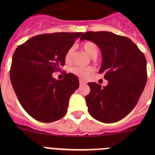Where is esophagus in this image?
Returning <instances> with one entry per match:
<instances>
[{"instance_id":"obj_1","label":"esophagus","mask_w":155,"mask_h":155,"mask_svg":"<svg viewBox=\"0 0 155 155\" xmlns=\"http://www.w3.org/2000/svg\"><path fill=\"white\" fill-rule=\"evenodd\" d=\"M79 83H80L81 85H83V84H86V81H84L81 80V79H80L79 80Z\"/></svg>"}]
</instances>
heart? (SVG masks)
<instances>
[{"instance_id": "1", "label": "heart", "mask_w": 155, "mask_h": 155, "mask_svg": "<svg viewBox=\"0 0 155 155\" xmlns=\"http://www.w3.org/2000/svg\"><path fill=\"white\" fill-rule=\"evenodd\" d=\"M83 50L86 52L91 57H97L98 53V47L94 42L91 41H86L81 44ZM72 54H73V49L70 48L67 51L65 54V61L67 63H69L72 58ZM94 71V68L92 67H87V68H79V67H75L71 69V72L75 74L76 76L80 77L81 78H87Z\"/></svg>"}]
</instances>
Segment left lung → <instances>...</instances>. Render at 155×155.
I'll use <instances>...</instances> for the list:
<instances>
[{
  "instance_id": "8db88e82",
  "label": "left lung",
  "mask_w": 155,
  "mask_h": 155,
  "mask_svg": "<svg viewBox=\"0 0 155 155\" xmlns=\"http://www.w3.org/2000/svg\"><path fill=\"white\" fill-rule=\"evenodd\" d=\"M94 42L102 51L98 73L103 74L105 87L90 82L85 96L87 110L93 118L105 124L127 116L136 106L147 83V61L144 54L126 36L109 31H87L80 40Z\"/></svg>"
}]
</instances>
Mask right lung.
Returning <instances> with one entry per match:
<instances>
[{"instance_id": "add662e5", "label": "right lung", "mask_w": 155, "mask_h": 155, "mask_svg": "<svg viewBox=\"0 0 155 155\" xmlns=\"http://www.w3.org/2000/svg\"><path fill=\"white\" fill-rule=\"evenodd\" d=\"M82 32H54L31 37L17 47L12 57L10 79L19 102L28 115L42 123L60 120L67 113L78 78L52 74L65 64V54Z\"/></svg>"}]
</instances>
